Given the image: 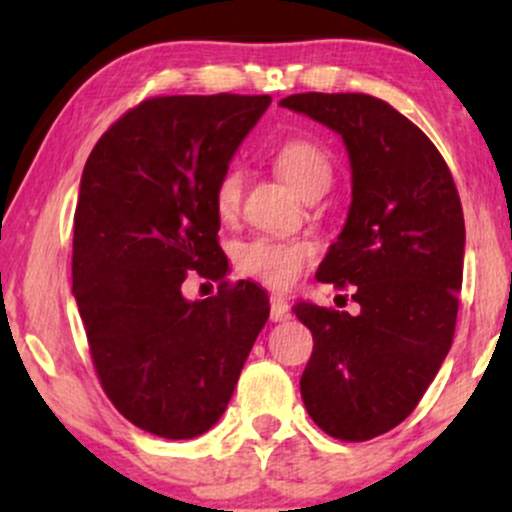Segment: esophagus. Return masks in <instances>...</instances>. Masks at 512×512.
<instances>
[{
  "mask_svg": "<svg viewBox=\"0 0 512 512\" xmlns=\"http://www.w3.org/2000/svg\"><path fill=\"white\" fill-rule=\"evenodd\" d=\"M269 317H272V322H284L289 317V301L284 296L269 298Z\"/></svg>",
  "mask_w": 512,
  "mask_h": 512,
  "instance_id": "obj_1",
  "label": "esophagus"
}]
</instances>
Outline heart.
Masks as SVG:
<instances>
[{"instance_id":"1","label":"heart","mask_w":512,"mask_h":512,"mask_svg":"<svg viewBox=\"0 0 512 512\" xmlns=\"http://www.w3.org/2000/svg\"><path fill=\"white\" fill-rule=\"evenodd\" d=\"M274 168L296 192L305 197L315 187L330 185L332 168L330 158L315 142L303 137L286 139L276 146ZM240 170L226 168L214 185V207L219 216L228 219L238 211L240 204ZM315 257L313 243L308 240H284L272 236L252 238L236 250V264L243 274L262 281L272 289H289L301 279L310 262Z\"/></svg>"}]
</instances>
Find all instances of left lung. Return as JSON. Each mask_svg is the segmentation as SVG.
<instances>
[{"mask_svg": "<svg viewBox=\"0 0 512 512\" xmlns=\"http://www.w3.org/2000/svg\"><path fill=\"white\" fill-rule=\"evenodd\" d=\"M281 105L342 134L351 207L317 279L356 286V317L293 308L313 332L301 397L327 436L361 443L416 409L448 356L462 289L464 216L455 180L414 122L368 93H293Z\"/></svg>", "mask_w": 512, "mask_h": 512, "instance_id": "left-lung-1", "label": "left lung"}]
</instances>
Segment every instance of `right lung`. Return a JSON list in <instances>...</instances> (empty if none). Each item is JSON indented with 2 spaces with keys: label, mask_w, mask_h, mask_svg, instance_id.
I'll return each mask as SVG.
<instances>
[{
  "label": "right lung",
  "mask_w": 512,
  "mask_h": 512,
  "mask_svg": "<svg viewBox=\"0 0 512 512\" xmlns=\"http://www.w3.org/2000/svg\"><path fill=\"white\" fill-rule=\"evenodd\" d=\"M269 96H156L88 156L74 214L72 291L101 387L146 433L185 440L226 411L269 298L226 281L214 185ZM192 275L220 281L187 302Z\"/></svg>",
  "instance_id": "right-lung-1"
}]
</instances>
